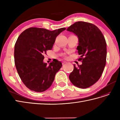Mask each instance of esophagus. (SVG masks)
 I'll return each instance as SVG.
<instances>
[{
    "label": "esophagus",
    "mask_w": 120,
    "mask_h": 120,
    "mask_svg": "<svg viewBox=\"0 0 120 120\" xmlns=\"http://www.w3.org/2000/svg\"><path fill=\"white\" fill-rule=\"evenodd\" d=\"M67 63V62L64 61V62H63L62 63V64H65V63Z\"/></svg>",
    "instance_id": "esophagus-1"
}]
</instances>
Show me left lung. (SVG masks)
<instances>
[{"label":"left lung","instance_id":"obj_1","mask_svg":"<svg viewBox=\"0 0 120 120\" xmlns=\"http://www.w3.org/2000/svg\"><path fill=\"white\" fill-rule=\"evenodd\" d=\"M78 38L79 61L82 64L74 70L69 79L74 85L81 89L90 87L98 80L106 62L107 47L104 35L95 25L85 22H77L67 28Z\"/></svg>","mask_w":120,"mask_h":120}]
</instances>
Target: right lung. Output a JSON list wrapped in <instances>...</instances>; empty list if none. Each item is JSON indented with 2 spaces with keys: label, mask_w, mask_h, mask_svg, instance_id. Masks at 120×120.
Returning a JSON list of instances; mask_svg holds the SVG:
<instances>
[{
  "label": "right lung",
  "mask_w": 120,
  "mask_h": 120,
  "mask_svg": "<svg viewBox=\"0 0 120 120\" xmlns=\"http://www.w3.org/2000/svg\"><path fill=\"white\" fill-rule=\"evenodd\" d=\"M65 29L62 28L50 31L31 27L17 38L14 47L15 65L22 82L30 90L42 92L52 86L62 64L57 61L47 65L43 62L44 55L52 49L56 37Z\"/></svg>",
  "instance_id": "obj_1"
}]
</instances>
